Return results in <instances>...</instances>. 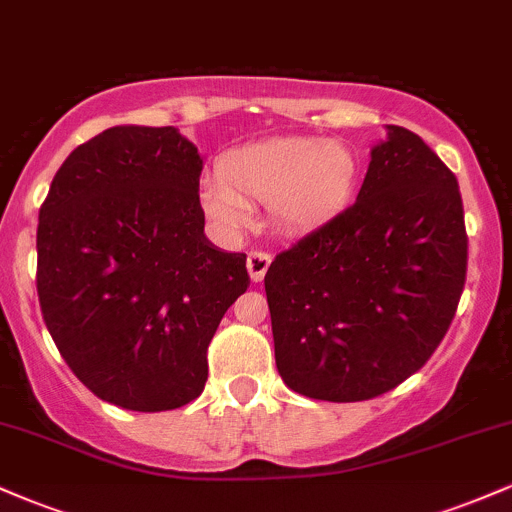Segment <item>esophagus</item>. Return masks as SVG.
Segmentation results:
<instances>
[{"label": "esophagus", "mask_w": 512, "mask_h": 512, "mask_svg": "<svg viewBox=\"0 0 512 512\" xmlns=\"http://www.w3.org/2000/svg\"><path fill=\"white\" fill-rule=\"evenodd\" d=\"M269 264H272V255L264 250H252L248 255V272L252 281H262L267 274Z\"/></svg>", "instance_id": "obj_1"}]
</instances>
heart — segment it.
<instances>
[{
	"label": "heart",
	"mask_w": 512,
	"mask_h": 512,
	"mask_svg": "<svg viewBox=\"0 0 512 512\" xmlns=\"http://www.w3.org/2000/svg\"><path fill=\"white\" fill-rule=\"evenodd\" d=\"M358 178L361 163L351 146L276 137L223 158L221 178L204 185V209L219 226L240 231L252 219V204H269L276 228L301 233L349 207Z\"/></svg>",
	"instance_id": "heart-1"
}]
</instances>
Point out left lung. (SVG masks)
<instances>
[{
  "instance_id": "1",
  "label": "left lung",
  "mask_w": 512,
  "mask_h": 512,
  "mask_svg": "<svg viewBox=\"0 0 512 512\" xmlns=\"http://www.w3.org/2000/svg\"><path fill=\"white\" fill-rule=\"evenodd\" d=\"M464 279L457 178L419 134L387 125L356 202L264 276L281 380L325 402L395 390L443 342Z\"/></svg>"
}]
</instances>
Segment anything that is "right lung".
<instances>
[{"mask_svg":"<svg viewBox=\"0 0 512 512\" xmlns=\"http://www.w3.org/2000/svg\"><path fill=\"white\" fill-rule=\"evenodd\" d=\"M202 158L175 127H110L76 146L38 216L40 310L88 390L132 411L202 395L243 252L204 238Z\"/></svg>","mask_w":512,"mask_h":512,"instance_id":"right-lung-1","label":"right lung"}]
</instances>
